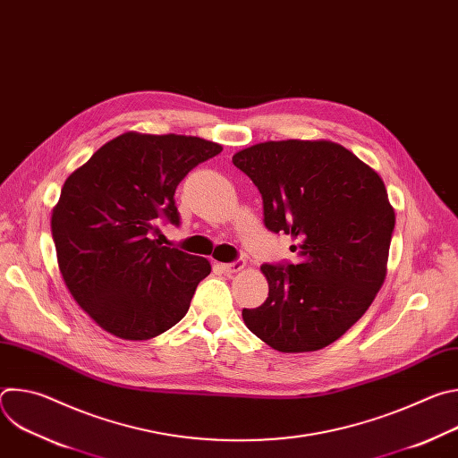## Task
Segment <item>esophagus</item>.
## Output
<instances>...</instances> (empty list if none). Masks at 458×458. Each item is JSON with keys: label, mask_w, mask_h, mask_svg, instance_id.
<instances>
[{"label": "esophagus", "mask_w": 458, "mask_h": 458, "mask_svg": "<svg viewBox=\"0 0 458 458\" xmlns=\"http://www.w3.org/2000/svg\"><path fill=\"white\" fill-rule=\"evenodd\" d=\"M221 268H223L225 274H237V272H241V270L244 268V260H242V259H237V260H233V263L221 265Z\"/></svg>", "instance_id": "34e87169"}]
</instances>
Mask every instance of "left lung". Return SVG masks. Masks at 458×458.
Listing matches in <instances>:
<instances>
[{
    "mask_svg": "<svg viewBox=\"0 0 458 458\" xmlns=\"http://www.w3.org/2000/svg\"><path fill=\"white\" fill-rule=\"evenodd\" d=\"M263 195L268 230L290 235L297 263L263 265L268 297L244 324L283 353L343 337L384 284L395 210L382 177L339 143L267 141L232 157Z\"/></svg>",
    "mask_w": 458,
    "mask_h": 458,
    "instance_id": "obj_1",
    "label": "left lung"
}]
</instances>
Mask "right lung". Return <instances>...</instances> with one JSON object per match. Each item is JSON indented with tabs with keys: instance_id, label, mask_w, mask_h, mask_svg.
Here are the masks:
<instances>
[{
	"instance_id": "right-lung-1",
	"label": "right lung",
	"mask_w": 458,
	"mask_h": 458,
	"mask_svg": "<svg viewBox=\"0 0 458 458\" xmlns=\"http://www.w3.org/2000/svg\"><path fill=\"white\" fill-rule=\"evenodd\" d=\"M221 150L193 136L124 132L64 181L50 221L59 272L105 332L147 341L186 315L210 260L154 233L159 219L179 225L177 184Z\"/></svg>"
}]
</instances>
